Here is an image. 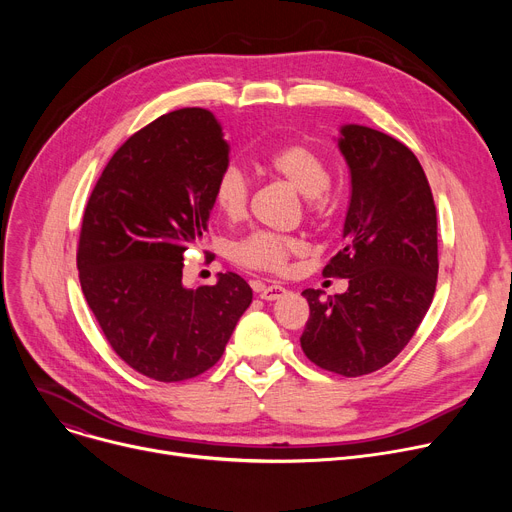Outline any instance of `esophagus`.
I'll return each instance as SVG.
<instances>
[{
  "mask_svg": "<svg viewBox=\"0 0 512 512\" xmlns=\"http://www.w3.org/2000/svg\"><path fill=\"white\" fill-rule=\"evenodd\" d=\"M255 292H259V297L263 301H276V299L282 297V294H286V288L278 286V284H270V286L255 284Z\"/></svg>",
  "mask_w": 512,
  "mask_h": 512,
  "instance_id": "obj_1",
  "label": "esophagus"
}]
</instances>
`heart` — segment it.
<instances>
[{
	"label": "heart",
	"mask_w": 512,
	"mask_h": 512,
	"mask_svg": "<svg viewBox=\"0 0 512 512\" xmlns=\"http://www.w3.org/2000/svg\"><path fill=\"white\" fill-rule=\"evenodd\" d=\"M259 166L267 174L290 184L294 191H299L305 197L309 211H315L319 207L321 195L328 191L332 180L326 157L307 143L282 145L270 155H265L259 161ZM211 199L222 218H226L228 222L242 220L247 215L251 199L247 178L232 166L222 170L213 182ZM301 251V240L292 236L274 232H253L247 238L236 242L232 257L236 263L251 267V270L280 274L288 267L290 257Z\"/></svg>",
	"instance_id": "b5f03b06"
}]
</instances>
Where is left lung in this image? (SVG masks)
I'll use <instances>...</instances> for the list:
<instances>
[{"instance_id": "left-lung-1", "label": "left lung", "mask_w": 512, "mask_h": 512, "mask_svg": "<svg viewBox=\"0 0 512 512\" xmlns=\"http://www.w3.org/2000/svg\"><path fill=\"white\" fill-rule=\"evenodd\" d=\"M351 172L342 249L324 276L348 290L324 299L307 288L303 353L317 367L359 378L388 365L417 332L438 280V220L432 188L415 153L390 134L340 128Z\"/></svg>"}]
</instances>
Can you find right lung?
<instances>
[{
	"label": "right lung",
	"instance_id": "right-lung-1",
	"mask_svg": "<svg viewBox=\"0 0 512 512\" xmlns=\"http://www.w3.org/2000/svg\"><path fill=\"white\" fill-rule=\"evenodd\" d=\"M228 151L209 110L170 112L112 155L85 207L76 251L85 299L116 355L157 382L218 363L253 301L232 272L213 286L182 284L184 251L207 230Z\"/></svg>",
	"mask_w": 512,
	"mask_h": 512
}]
</instances>
